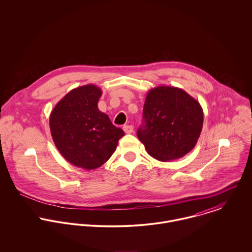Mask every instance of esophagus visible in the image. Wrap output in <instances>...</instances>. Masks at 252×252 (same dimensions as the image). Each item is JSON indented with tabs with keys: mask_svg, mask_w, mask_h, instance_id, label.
<instances>
[{
	"mask_svg": "<svg viewBox=\"0 0 252 252\" xmlns=\"http://www.w3.org/2000/svg\"><path fill=\"white\" fill-rule=\"evenodd\" d=\"M123 130H124V132L126 134H131L134 131V126H132V125H125L123 127Z\"/></svg>",
	"mask_w": 252,
	"mask_h": 252,
	"instance_id": "obj_1",
	"label": "esophagus"
}]
</instances>
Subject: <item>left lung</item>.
I'll use <instances>...</instances> for the list:
<instances>
[{"instance_id":"left-lung-1","label":"left lung","mask_w":252,"mask_h":252,"mask_svg":"<svg viewBox=\"0 0 252 252\" xmlns=\"http://www.w3.org/2000/svg\"><path fill=\"white\" fill-rule=\"evenodd\" d=\"M144 124L137 135L147 153L167 162L191 151L200 137L204 112L200 103L174 86L150 89L144 102Z\"/></svg>"}]
</instances>
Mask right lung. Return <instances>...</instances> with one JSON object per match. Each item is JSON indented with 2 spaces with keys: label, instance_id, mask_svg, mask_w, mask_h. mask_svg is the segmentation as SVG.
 <instances>
[{
  "label": "right lung",
  "instance_id": "right-lung-1",
  "mask_svg": "<svg viewBox=\"0 0 252 252\" xmlns=\"http://www.w3.org/2000/svg\"><path fill=\"white\" fill-rule=\"evenodd\" d=\"M102 90L83 85L71 90L50 113L53 142L62 156L75 167L94 170L105 164L124 136L108 114L100 111Z\"/></svg>",
  "mask_w": 252,
  "mask_h": 252
}]
</instances>
